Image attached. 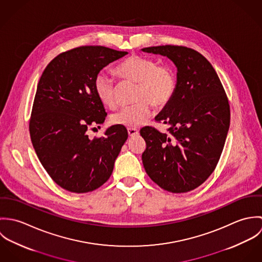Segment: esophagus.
I'll list each match as a JSON object with an SVG mask.
<instances>
[{
  "instance_id": "34e87169",
  "label": "esophagus",
  "mask_w": 262,
  "mask_h": 262,
  "mask_svg": "<svg viewBox=\"0 0 262 262\" xmlns=\"http://www.w3.org/2000/svg\"><path fill=\"white\" fill-rule=\"evenodd\" d=\"M128 134L130 137H134L139 134V131L138 129H135V128H128Z\"/></svg>"
}]
</instances>
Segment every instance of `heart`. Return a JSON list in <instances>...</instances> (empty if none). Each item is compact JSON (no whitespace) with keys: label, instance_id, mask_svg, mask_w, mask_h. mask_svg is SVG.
<instances>
[{"label":"heart","instance_id":"heart-1","mask_svg":"<svg viewBox=\"0 0 262 262\" xmlns=\"http://www.w3.org/2000/svg\"><path fill=\"white\" fill-rule=\"evenodd\" d=\"M117 74L127 80L138 82L135 92L137 103L125 106L111 116V122L128 128H137L149 118L152 105L162 108L172 99L177 89V78L169 67L158 66L151 58L132 55L120 63ZM100 101L113 108L116 105V81L108 72L99 73L94 81Z\"/></svg>","mask_w":262,"mask_h":262}]
</instances>
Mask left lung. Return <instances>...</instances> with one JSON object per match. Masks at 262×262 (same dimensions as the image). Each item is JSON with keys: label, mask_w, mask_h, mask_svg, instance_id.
<instances>
[{"label": "left lung", "mask_w": 262, "mask_h": 262, "mask_svg": "<svg viewBox=\"0 0 262 262\" xmlns=\"http://www.w3.org/2000/svg\"><path fill=\"white\" fill-rule=\"evenodd\" d=\"M166 56L177 68V89L155 117L169 126V134L140 130L146 142L142 162L146 173L170 192L201 186L214 171L230 126V107L220 78L198 51L173 45L141 49Z\"/></svg>", "instance_id": "1"}]
</instances>
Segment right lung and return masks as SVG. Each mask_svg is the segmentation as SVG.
Segmentation results:
<instances>
[{"label": "right lung", "instance_id": "add662e5", "mask_svg": "<svg viewBox=\"0 0 262 262\" xmlns=\"http://www.w3.org/2000/svg\"><path fill=\"white\" fill-rule=\"evenodd\" d=\"M126 54L104 46L77 47L52 59L40 77L29 123L31 141L44 169L67 190L82 193L104 185L128 138L120 125L106 129L101 138L91 140L86 134L107 116L95 78Z\"/></svg>", "mask_w": 262, "mask_h": 262}]
</instances>
